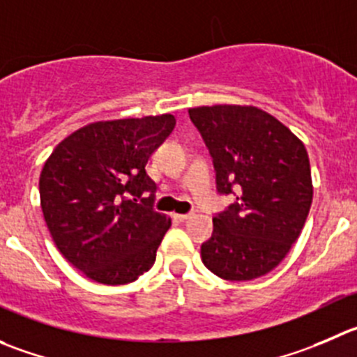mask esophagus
I'll use <instances>...</instances> for the list:
<instances>
[{
  "label": "esophagus",
  "instance_id": "1",
  "mask_svg": "<svg viewBox=\"0 0 357 357\" xmlns=\"http://www.w3.org/2000/svg\"><path fill=\"white\" fill-rule=\"evenodd\" d=\"M173 217H175L176 220H181V222H185V220H188V219H191L192 213H175V215H173Z\"/></svg>",
  "mask_w": 357,
  "mask_h": 357
}]
</instances>
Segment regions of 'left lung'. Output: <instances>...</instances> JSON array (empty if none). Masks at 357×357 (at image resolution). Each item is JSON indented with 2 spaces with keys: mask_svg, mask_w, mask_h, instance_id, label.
Masks as SVG:
<instances>
[{
  "mask_svg": "<svg viewBox=\"0 0 357 357\" xmlns=\"http://www.w3.org/2000/svg\"><path fill=\"white\" fill-rule=\"evenodd\" d=\"M189 117L212 155L217 191L236 198L213 217L203 264L224 280L263 277L286 257L310 212L307 149L257 107H198Z\"/></svg>",
  "mask_w": 357,
  "mask_h": 357,
  "instance_id": "8db88e82",
  "label": "left lung"
}]
</instances>
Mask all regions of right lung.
<instances>
[{"mask_svg":"<svg viewBox=\"0 0 357 357\" xmlns=\"http://www.w3.org/2000/svg\"><path fill=\"white\" fill-rule=\"evenodd\" d=\"M173 128L172 114L93 122L43 165L40 203L50 236L94 282H135L154 264L172 220L152 208L155 184L145 165Z\"/></svg>","mask_w":357,"mask_h":357,"instance_id":"obj_1","label":"right lung"}]
</instances>
